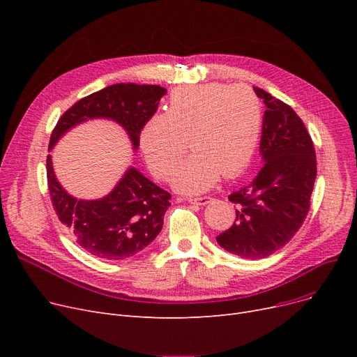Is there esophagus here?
<instances>
[{"mask_svg": "<svg viewBox=\"0 0 357 357\" xmlns=\"http://www.w3.org/2000/svg\"><path fill=\"white\" fill-rule=\"evenodd\" d=\"M211 201L210 197H201V198H188V202L197 204V205H207Z\"/></svg>", "mask_w": 357, "mask_h": 357, "instance_id": "obj_1", "label": "esophagus"}]
</instances>
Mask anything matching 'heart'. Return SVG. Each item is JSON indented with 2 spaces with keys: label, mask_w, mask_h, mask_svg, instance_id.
Masks as SVG:
<instances>
[{
  "label": "heart",
  "mask_w": 357,
  "mask_h": 357,
  "mask_svg": "<svg viewBox=\"0 0 357 357\" xmlns=\"http://www.w3.org/2000/svg\"><path fill=\"white\" fill-rule=\"evenodd\" d=\"M261 104L243 85L205 84L176 88L166 114L150 117L140 131V149L147 167L166 179L184 153H193L171 174L175 190L207 191L220 174L234 178L250 165L260 140Z\"/></svg>",
  "instance_id": "1"
}]
</instances>
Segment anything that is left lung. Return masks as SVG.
<instances>
[{
	"instance_id": "1",
	"label": "left lung",
	"mask_w": 357,
	"mask_h": 357,
	"mask_svg": "<svg viewBox=\"0 0 357 357\" xmlns=\"http://www.w3.org/2000/svg\"><path fill=\"white\" fill-rule=\"evenodd\" d=\"M264 100L260 155L264 166L250 185L229 195L233 226L217 243L233 255L261 259L284 248L303 226L317 176L315 150L303 120L285 102L256 88Z\"/></svg>"
}]
</instances>
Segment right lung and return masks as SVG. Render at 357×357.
I'll use <instances>...</instances> for the list:
<instances>
[{
    "instance_id": "obj_1",
    "label": "right lung",
    "mask_w": 357,
    "mask_h": 357,
    "mask_svg": "<svg viewBox=\"0 0 357 357\" xmlns=\"http://www.w3.org/2000/svg\"><path fill=\"white\" fill-rule=\"evenodd\" d=\"M166 89L159 85L116 84L75 102L53 128L49 150L66 131L91 119L119 123L136 150L140 131L152 117ZM47 185L53 208L59 220L92 256L123 260L147 248L163 226L171 194L149 181L136 167H128L116 188L100 199H77L69 195L54 176L47 155Z\"/></svg>"
}]
</instances>
